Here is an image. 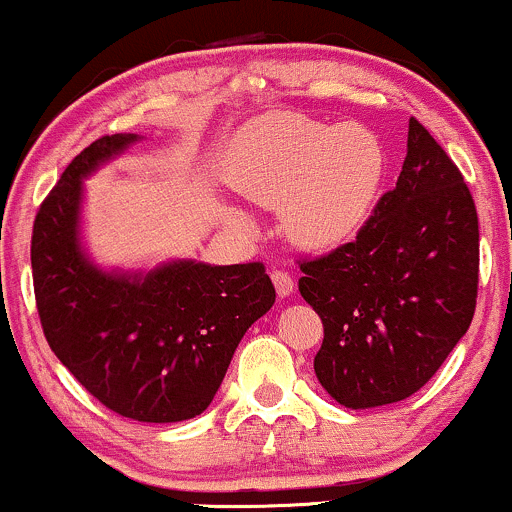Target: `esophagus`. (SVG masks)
Returning a JSON list of instances; mask_svg holds the SVG:
<instances>
[{"mask_svg":"<svg viewBox=\"0 0 512 512\" xmlns=\"http://www.w3.org/2000/svg\"><path fill=\"white\" fill-rule=\"evenodd\" d=\"M272 281H274L276 293H279L281 298L293 293V276L289 272H284V269H276V272H272Z\"/></svg>","mask_w":512,"mask_h":512,"instance_id":"34e87169","label":"esophagus"}]
</instances>
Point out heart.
<instances>
[{"mask_svg":"<svg viewBox=\"0 0 512 512\" xmlns=\"http://www.w3.org/2000/svg\"><path fill=\"white\" fill-rule=\"evenodd\" d=\"M385 178L383 146L358 125L264 117L240 144L233 180L252 202L284 207L289 236L337 248L366 226Z\"/></svg>","mask_w":512,"mask_h":512,"instance_id":"obj_1","label":"heart"}]
</instances>
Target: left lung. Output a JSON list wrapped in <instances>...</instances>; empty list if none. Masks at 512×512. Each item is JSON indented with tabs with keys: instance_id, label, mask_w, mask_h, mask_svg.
Here are the masks:
<instances>
[{
	"instance_id": "left-lung-1",
	"label": "left lung",
	"mask_w": 512,
	"mask_h": 512,
	"mask_svg": "<svg viewBox=\"0 0 512 512\" xmlns=\"http://www.w3.org/2000/svg\"><path fill=\"white\" fill-rule=\"evenodd\" d=\"M301 272L325 327L315 375L339 404L402 402L443 366L477 308L479 219L460 168L416 117L395 190L351 243Z\"/></svg>"
}]
</instances>
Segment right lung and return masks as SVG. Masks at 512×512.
<instances>
[{
	"mask_svg": "<svg viewBox=\"0 0 512 512\" xmlns=\"http://www.w3.org/2000/svg\"><path fill=\"white\" fill-rule=\"evenodd\" d=\"M137 134L96 139L64 168L33 223L35 305L62 366L115 414L173 424L202 414L233 351L276 291L262 262L175 260L151 272H103L79 240L84 187Z\"/></svg>",
	"mask_w": 512,
	"mask_h": 512,
	"instance_id": "add662e5",
	"label": "right lung"
}]
</instances>
